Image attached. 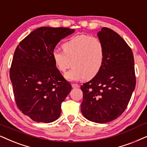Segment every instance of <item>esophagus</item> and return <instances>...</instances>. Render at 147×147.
<instances>
[{"mask_svg": "<svg viewBox=\"0 0 147 147\" xmlns=\"http://www.w3.org/2000/svg\"><path fill=\"white\" fill-rule=\"evenodd\" d=\"M71 86H72V88H78L80 87V86L77 84H72Z\"/></svg>", "mask_w": 147, "mask_h": 147, "instance_id": "obj_1", "label": "esophagus"}]
</instances>
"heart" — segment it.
I'll list each match as a JSON object with an SVG mask.
<instances>
[{"instance_id": "heart-1", "label": "heart", "mask_w": 147, "mask_h": 147, "mask_svg": "<svg viewBox=\"0 0 147 147\" xmlns=\"http://www.w3.org/2000/svg\"><path fill=\"white\" fill-rule=\"evenodd\" d=\"M63 51L55 50L52 57L55 66L65 73L71 65L73 68L65 74L69 81L90 80L96 76L104 61L105 49L98 38L86 34L74 36L62 45Z\"/></svg>"}]
</instances>
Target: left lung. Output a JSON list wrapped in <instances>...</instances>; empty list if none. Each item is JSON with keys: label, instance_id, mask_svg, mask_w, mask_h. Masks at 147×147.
Instances as JSON below:
<instances>
[{"label": "left lung", "instance_id": "1", "mask_svg": "<svg viewBox=\"0 0 147 147\" xmlns=\"http://www.w3.org/2000/svg\"><path fill=\"white\" fill-rule=\"evenodd\" d=\"M105 49L100 71L81 86V111L91 121L105 123L117 119L129 103L136 86L134 55L117 33L108 28L98 32Z\"/></svg>", "mask_w": 147, "mask_h": 147}]
</instances>
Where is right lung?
<instances>
[{"instance_id": "1", "label": "right lung", "mask_w": 147, "mask_h": 147, "mask_svg": "<svg viewBox=\"0 0 147 147\" xmlns=\"http://www.w3.org/2000/svg\"><path fill=\"white\" fill-rule=\"evenodd\" d=\"M74 32L68 28H37L15 49L10 69L15 102L24 115L36 122L58 119L62 102L71 90L52 54L59 42Z\"/></svg>"}]
</instances>
